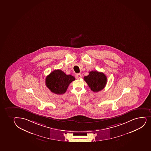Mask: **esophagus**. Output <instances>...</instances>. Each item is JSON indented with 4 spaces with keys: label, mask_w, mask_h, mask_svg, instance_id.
Masks as SVG:
<instances>
[{
    "label": "esophagus",
    "mask_w": 151,
    "mask_h": 151,
    "mask_svg": "<svg viewBox=\"0 0 151 151\" xmlns=\"http://www.w3.org/2000/svg\"><path fill=\"white\" fill-rule=\"evenodd\" d=\"M75 77L76 79H80L82 77V75L80 73H78L76 75V76H75Z\"/></svg>",
    "instance_id": "esophagus-1"
}]
</instances>
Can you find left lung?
I'll use <instances>...</instances> for the list:
<instances>
[{
	"label": "left lung",
	"instance_id": "obj_1",
	"mask_svg": "<svg viewBox=\"0 0 151 151\" xmlns=\"http://www.w3.org/2000/svg\"><path fill=\"white\" fill-rule=\"evenodd\" d=\"M84 80L94 92L103 89L107 84V78L105 75L97 71L89 72V74L85 76Z\"/></svg>",
	"mask_w": 151,
	"mask_h": 151
}]
</instances>
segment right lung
Returning <instances> with one entry per match:
<instances>
[{"label":"right lung","mask_w":151,"mask_h":151,"mask_svg":"<svg viewBox=\"0 0 151 151\" xmlns=\"http://www.w3.org/2000/svg\"><path fill=\"white\" fill-rule=\"evenodd\" d=\"M75 80L71 75H66L59 69L55 70L46 77V86L52 92L60 95L66 92L68 86Z\"/></svg>","instance_id":"1"}]
</instances>
